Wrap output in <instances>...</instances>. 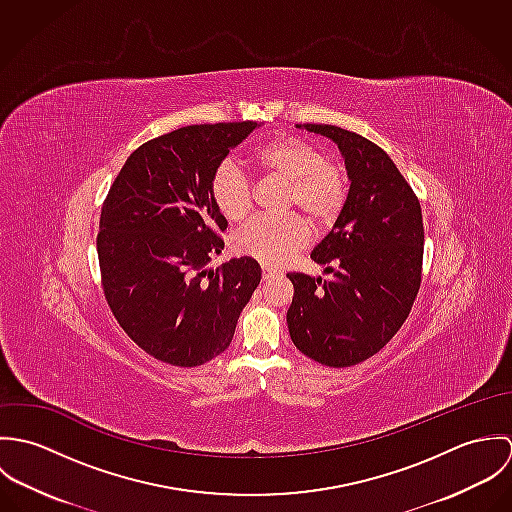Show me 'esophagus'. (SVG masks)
Listing matches in <instances>:
<instances>
[{
  "label": "esophagus",
  "mask_w": 512,
  "mask_h": 512,
  "mask_svg": "<svg viewBox=\"0 0 512 512\" xmlns=\"http://www.w3.org/2000/svg\"><path fill=\"white\" fill-rule=\"evenodd\" d=\"M280 276V272L278 270H272V268H268V266H264L262 268V278L268 282V280H274V278H278Z\"/></svg>",
  "instance_id": "esophagus-1"
}]
</instances>
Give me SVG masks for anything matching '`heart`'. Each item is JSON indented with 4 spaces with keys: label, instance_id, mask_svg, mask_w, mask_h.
Masks as SVG:
<instances>
[{
    "label": "heart",
    "instance_id": "heart-1",
    "mask_svg": "<svg viewBox=\"0 0 512 512\" xmlns=\"http://www.w3.org/2000/svg\"><path fill=\"white\" fill-rule=\"evenodd\" d=\"M256 165L282 181L286 189V209L303 213L317 228L331 226L347 201V177L343 169L325 159L319 147L282 136L254 153ZM211 195L224 219L238 222L252 209V181L232 159L222 161L211 179ZM309 240L305 222L299 217L250 220L232 236V248L262 264H282Z\"/></svg>",
    "mask_w": 512,
    "mask_h": 512
}]
</instances>
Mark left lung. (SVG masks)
Here are the masks:
<instances>
[{"instance_id": "obj_1", "label": "left lung", "mask_w": 512, "mask_h": 512, "mask_svg": "<svg viewBox=\"0 0 512 512\" xmlns=\"http://www.w3.org/2000/svg\"><path fill=\"white\" fill-rule=\"evenodd\" d=\"M335 142L351 181L331 232L313 248L321 276L288 274V329L309 359L333 368L378 353L406 321L422 282V209L394 161L363 136L327 124H297Z\"/></svg>"}]
</instances>
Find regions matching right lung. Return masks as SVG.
<instances>
[{
	"label": "right lung",
	"instance_id": "obj_1",
	"mask_svg": "<svg viewBox=\"0 0 512 512\" xmlns=\"http://www.w3.org/2000/svg\"><path fill=\"white\" fill-rule=\"evenodd\" d=\"M258 122L179 128L138 147L102 205L96 238L106 301L128 337L173 366L224 353L258 288L254 258L209 270L224 248L211 179Z\"/></svg>",
	"mask_w": 512,
	"mask_h": 512
}]
</instances>
